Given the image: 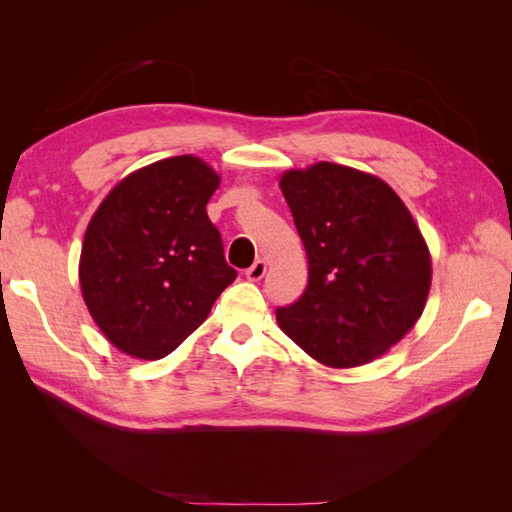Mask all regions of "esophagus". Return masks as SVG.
<instances>
[{"label":"esophagus","instance_id":"1","mask_svg":"<svg viewBox=\"0 0 512 512\" xmlns=\"http://www.w3.org/2000/svg\"><path fill=\"white\" fill-rule=\"evenodd\" d=\"M265 273H267V262L258 258V260L254 262V265L245 271V277H247V280H250V282H260L262 277H265Z\"/></svg>","mask_w":512,"mask_h":512}]
</instances>
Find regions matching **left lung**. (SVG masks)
<instances>
[{"instance_id":"8db88e82","label":"left lung","mask_w":512,"mask_h":512,"mask_svg":"<svg viewBox=\"0 0 512 512\" xmlns=\"http://www.w3.org/2000/svg\"><path fill=\"white\" fill-rule=\"evenodd\" d=\"M280 188L309 277L301 299L277 309V324L327 367L376 361L425 309L431 254L421 228L389 183L350 166L288 168Z\"/></svg>"}]
</instances>
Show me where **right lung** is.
I'll use <instances>...</instances> for the list:
<instances>
[{"instance_id":"1","label":"right lung","mask_w":512,"mask_h":512,"mask_svg":"<svg viewBox=\"0 0 512 512\" xmlns=\"http://www.w3.org/2000/svg\"><path fill=\"white\" fill-rule=\"evenodd\" d=\"M222 177L203 158L175 156L123 177L85 230L83 301L123 354L158 361L190 337L235 282L207 203Z\"/></svg>"}]
</instances>
